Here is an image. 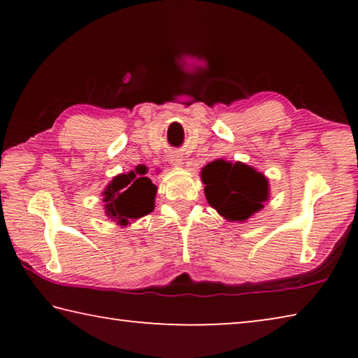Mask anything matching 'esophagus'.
<instances>
[{
	"label": "esophagus",
	"instance_id": "obj_1",
	"mask_svg": "<svg viewBox=\"0 0 358 358\" xmlns=\"http://www.w3.org/2000/svg\"><path fill=\"white\" fill-rule=\"evenodd\" d=\"M169 162H171L173 167H180L183 164V157H181V155L177 153V151H173V153H171V156H169Z\"/></svg>",
	"mask_w": 358,
	"mask_h": 358
}]
</instances>
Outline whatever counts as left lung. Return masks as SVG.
I'll list each match as a JSON object with an SVG mask.
<instances>
[{"label": "left lung", "instance_id": "obj_1", "mask_svg": "<svg viewBox=\"0 0 358 358\" xmlns=\"http://www.w3.org/2000/svg\"><path fill=\"white\" fill-rule=\"evenodd\" d=\"M201 178L208 205L227 221H248L270 199L268 178L245 162L220 157L202 167Z\"/></svg>", "mask_w": 358, "mask_h": 358}]
</instances>
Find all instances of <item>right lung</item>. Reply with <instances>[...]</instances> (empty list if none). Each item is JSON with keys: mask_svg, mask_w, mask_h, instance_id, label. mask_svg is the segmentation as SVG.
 <instances>
[{"mask_svg": "<svg viewBox=\"0 0 358 358\" xmlns=\"http://www.w3.org/2000/svg\"><path fill=\"white\" fill-rule=\"evenodd\" d=\"M147 173V166L138 164L134 171L120 173L110 180L101 194L107 220L126 227L155 210L157 187Z\"/></svg>", "mask_w": 358, "mask_h": 358, "instance_id": "add662e5", "label": "right lung"}]
</instances>
